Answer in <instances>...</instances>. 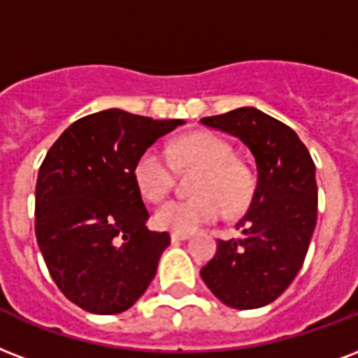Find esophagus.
Wrapping results in <instances>:
<instances>
[{
  "label": "esophagus",
  "instance_id": "obj_1",
  "mask_svg": "<svg viewBox=\"0 0 358 358\" xmlns=\"http://www.w3.org/2000/svg\"><path fill=\"white\" fill-rule=\"evenodd\" d=\"M189 236V233H171V240H173V242H182V240H187Z\"/></svg>",
  "mask_w": 358,
  "mask_h": 358
}]
</instances>
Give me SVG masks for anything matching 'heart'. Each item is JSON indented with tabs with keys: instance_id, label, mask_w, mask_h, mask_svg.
<instances>
[{
	"instance_id": "b5f03b06",
	"label": "heart",
	"mask_w": 358,
	"mask_h": 358,
	"mask_svg": "<svg viewBox=\"0 0 358 358\" xmlns=\"http://www.w3.org/2000/svg\"><path fill=\"white\" fill-rule=\"evenodd\" d=\"M199 171L193 180L187 201H171L155 210L154 223L173 233H195L203 225L222 220L223 214H238L253 195V176L250 169L234 159L233 146L222 136L197 131L169 146V154L159 146H150L133 165V178L146 201L159 203L174 185L176 171Z\"/></svg>"
}]
</instances>
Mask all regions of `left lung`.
<instances>
[{"instance_id": "obj_1", "label": "left lung", "mask_w": 358, "mask_h": 358, "mask_svg": "<svg viewBox=\"0 0 358 358\" xmlns=\"http://www.w3.org/2000/svg\"><path fill=\"white\" fill-rule=\"evenodd\" d=\"M201 122L238 136L257 165L250 208L236 223L242 234L217 240V252L201 276L227 306H266L291 285L306 257L317 222L315 165L289 125L253 106Z\"/></svg>"}]
</instances>
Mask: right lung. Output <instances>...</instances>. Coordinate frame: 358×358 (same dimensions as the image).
Listing matches in <instances>:
<instances>
[{
	"mask_svg": "<svg viewBox=\"0 0 358 358\" xmlns=\"http://www.w3.org/2000/svg\"><path fill=\"white\" fill-rule=\"evenodd\" d=\"M182 124L108 108L76 120L48 150L35 187V236L52 280L82 310L125 312L154 280L171 236L146 227L133 165Z\"/></svg>",
	"mask_w": 358,
	"mask_h": 358,
	"instance_id": "1",
	"label": "right lung"
}]
</instances>
